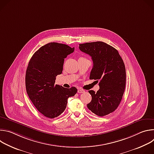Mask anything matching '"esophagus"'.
Masks as SVG:
<instances>
[{"label":"esophagus","instance_id":"obj_1","mask_svg":"<svg viewBox=\"0 0 154 154\" xmlns=\"http://www.w3.org/2000/svg\"><path fill=\"white\" fill-rule=\"evenodd\" d=\"M77 92H78L79 93H83L85 92V90H82V89H78Z\"/></svg>","mask_w":154,"mask_h":154}]
</instances>
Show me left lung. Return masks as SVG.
Wrapping results in <instances>:
<instances>
[{
  "label": "left lung",
  "instance_id": "1",
  "mask_svg": "<svg viewBox=\"0 0 154 154\" xmlns=\"http://www.w3.org/2000/svg\"><path fill=\"white\" fill-rule=\"evenodd\" d=\"M79 49L90 55L93 61L90 79L100 81L97 93L88 91L92 99L87 107L99 116L113 112L122 100L125 87V68L121 57L116 49L102 41L80 44Z\"/></svg>",
  "mask_w": 154,
  "mask_h": 154
}]
</instances>
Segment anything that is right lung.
Wrapping results in <instances>:
<instances>
[{
	"label": "right lung",
	"mask_w": 154,
	"mask_h": 154,
	"mask_svg": "<svg viewBox=\"0 0 154 154\" xmlns=\"http://www.w3.org/2000/svg\"><path fill=\"white\" fill-rule=\"evenodd\" d=\"M74 48L58 42H50L33 55L26 70L27 94L38 110L52 119L60 116L66 108L68 99L77 92L75 87L66 88L55 85L56 77L62 73L64 58Z\"/></svg>",
	"instance_id": "add662e5"
}]
</instances>
